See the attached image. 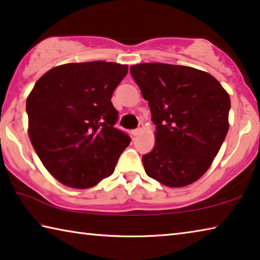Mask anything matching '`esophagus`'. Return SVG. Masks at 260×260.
Returning <instances> with one entry per match:
<instances>
[{"mask_svg": "<svg viewBox=\"0 0 260 260\" xmlns=\"http://www.w3.org/2000/svg\"><path fill=\"white\" fill-rule=\"evenodd\" d=\"M142 128H143V124H139V126H138V128H135V129H133L132 131V135L133 136H136L138 135L141 131H142Z\"/></svg>", "mask_w": 260, "mask_h": 260, "instance_id": "obj_1", "label": "esophagus"}]
</instances>
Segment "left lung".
<instances>
[{
	"instance_id": "8db88e82",
	"label": "left lung",
	"mask_w": 260,
	"mask_h": 260,
	"mask_svg": "<svg viewBox=\"0 0 260 260\" xmlns=\"http://www.w3.org/2000/svg\"><path fill=\"white\" fill-rule=\"evenodd\" d=\"M131 74L156 125L155 147L142 156L148 177L167 187L195 182L225 141L230 95L211 74L183 65L143 63Z\"/></svg>"
}]
</instances>
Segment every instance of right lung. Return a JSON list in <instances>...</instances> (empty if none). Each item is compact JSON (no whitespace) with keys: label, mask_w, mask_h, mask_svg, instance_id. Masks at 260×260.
Masks as SVG:
<instances>
[{"label":"right lung","mask_w":260,"mask_h":260,"mask_svg":"<svg viewBox=\"0 0 260 260\" xmlns=\"http://www.w3.org/2000/svg\"><path fill=\"white\" fill-rule=\"evenodd\" d=\"M128 72L112 61L71 63L39 79L26 101L28 135L52 177L65 186L89 188L113 173L128 134L114 127L111 98Z\"/></svg>","instance_id":"right-lung-1"}]
</instances>
